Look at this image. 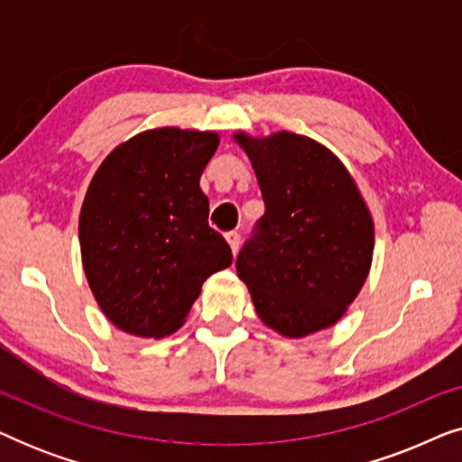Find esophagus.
Segmentation results:
<instances>
[{
	"label": "esophagus",
	"mask_w": 462,
	"mask_h": 462,
	"mask_svg": "<svg viewBox=\"0 0 462 462\" xmlns=\"http://www.w3.org/2000/svg\"><path fill=\"white\" fill-rule=\"evenodd\" d=\"M225 239H226V244H229L233 256H236L237 250H239V242H242V236H239L237 231H231V233H226Z\"/></svg>",
	"instance_id": "obj_1"
}]
</instances>
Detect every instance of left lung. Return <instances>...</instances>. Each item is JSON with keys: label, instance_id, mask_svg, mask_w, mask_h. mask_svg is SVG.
<instances>
[{"label": "left lung", "instance_id": "1", "mask_svg": "<svg viewBox=\"0 0 462 462\" xmlns=\"http://www.w3.org/2000/svg\"><path fill=\"white\" fill-rule=\"evenodd\" d=\"M252 162L264 214L236 269L258 318L288 338L343 318L370 273L374 220L345 168L324 144L294 132L233 134Z\"/></svg>", "mask_w": 462, "mask_h": 462}]
</instances>
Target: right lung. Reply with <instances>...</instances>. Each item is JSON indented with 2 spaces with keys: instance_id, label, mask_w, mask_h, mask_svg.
I'll list each match as a JSON object with an SVG mask.
<instances>
[{
  "instance_id": "1",
  "label": "right lung",
  "mask_w": 462,
  "mask_h": 462,
  "mask_svg": "<svg viewBox=\"0 0 462 462\" xmlns=\"http://www.w3.org/2000/svg\"><path fill=\"white\" fill-rule=\"evenodd\" d=\"M218 143L217 132L153 128L117 144L92 176L79 212L81 263L119 330L176 332L201 283L231 264L199 187Z\"/></svg>"
}]
</instances>
